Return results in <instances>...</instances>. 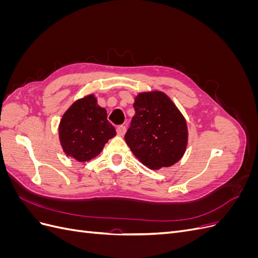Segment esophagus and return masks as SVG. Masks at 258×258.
Segmentation results:
<instances>
[{
	"label": "esophagus",
	"instance_id": "34e87169",
	"mask_svg": "<svg viewBox=\"0 0 258 258\" xmlns=\"http://www.w3.org/2000/svg\"><path fill=\"white\" fill-rule=\"evenodd\" d=\"M116 131H117V135L122 137L124 134H126L127 129H126V126H122V124H120V126L116 127Z\"/></svg>",
	"mask_w": 258,
	"mask_h": 258
}]
</instances>
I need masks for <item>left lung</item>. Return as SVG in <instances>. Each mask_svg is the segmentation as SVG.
Masks as SVG:
<instances>
[{
    "label": "left lung",
    "mask_w": 258,
    "mask_h": 258,
    "mask_svg": "<svg viewBox=\"0 0 258 258\" xmlns=\"http://www.w3.org/2000/svg\"><path fill=\"white\" fill-rule=\"evenodd\" d=\"M134 107L136 115L124 135L131 152L152 170L173 166L188 141L184 116L161 91L139 93Z\"/></svg>",
    "instance_id": "1"
}]
</instances>
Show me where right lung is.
Here are the masks:
<instances>
[{"mask_svg":"<svg viewBox=\"0 0 258 258\" xmlns=\"http://www.w3.org/2000/svg\"><path fill=\"white\" fill-rule=\"evenodd\" d=\"M116 136L107 113L93 95L84 97L68 108L59 124V139L67 156L85 162L102 152L105 143Z\"/></svg>","mask_w":258,"mask_h":258,"instance_id":"right-lung-1","label":"right lung"}]
</instances>
